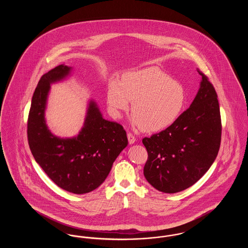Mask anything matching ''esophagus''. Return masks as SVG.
Listing matches in <instances>:
<instances>
[{"label":"esophagus","instance_id":"obj_1","mask_svg":"<svg viewBox=\"0 0 248 248\" xmlns=\"http://www.w3.org/2000/svg\"><path fill=\"white\" fill-rule=\"evenodd\" d=\"M127 139H128L129 144H134L136 142V137L132 133H128L127 134Z\"/></svg>","mask_w":248,"mask_h":248}]
</instances>
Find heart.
<instances>
[{
	"mask_svg": "<svg viewBox=\"0 0 248 248\" xmlns=\"http://www.w3.org/2000/svg\"><path fill=\"white\" fill-rule=\"evenodd\" d=\"M107 101L114 118H121L128 111L132 102L133 124L145 132H159L179 118L186 105L187 93L179 82L152 67L124 74L121 83L110 81Z\"/></svg>",
	"mask_w": 248,
	"mask_h": 248,
	"instance_id": "1",
	"label": "heart"
}]
</instances>
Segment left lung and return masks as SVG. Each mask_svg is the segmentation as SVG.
<instances>
[{"label": "left lung", "mask_w": 248, "mask_h": 248, "mask_svg": "<svg viewBox=\"0 0 248 248\" xmlns=\"http://www.w3.org/2000/svg\"><path fill=\"white\" fill-rule=\"evenodd\" d=\"M202 82L189 108L168 128L144 138L148 152L144 176L155 189L175 193L196 183L212 165L221 141L217 94L198 69Z\"/></svg>", "instance_id": "8db88e82"}]
</instances>
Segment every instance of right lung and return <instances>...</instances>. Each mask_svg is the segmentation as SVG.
Here are the masks:
<instances>
[{
	"label": "right lung",
	"mask_w": 248,
	"mask_h": 248,
	"mask_svg": "<svg viewBox=\"0 0 248 248\" xmlns=\"http://www.w3.org/2000/svg\"><path fill=\"white\" fill-rule=\"evenodd\" d=\"M70 70L59 65L41 77L31 99L27 134L31 154L49 178L61 189L83 194L104 182L128 140L123 125L102 118L93 101L77 137L61 140L51 134L45 121L50 83L63 79Z\"/></svg>",
	"instance_id": "right-lung-1"
}]
</instances>
